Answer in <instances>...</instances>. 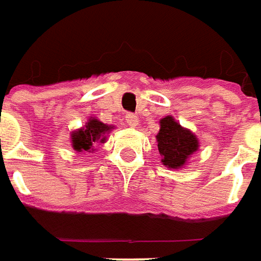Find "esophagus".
Instances as JSON below:
<instances>
[{
  "instance_id": "esophagus-1",
  "label": "esophagus",
  "mask_w": 261,
  "mask_h": 261,
  "mask_svg": "<svg viewBox=\"0 0 261 261\" xmlns=\"http://www.w3.org/2000/svg\"><path fill=\"white\" fill-rule=\"evenodd\" d=\"M125 120H126V123L130 127H138L139 126V118L134 115V113H126V116H125Z\"/></svg>"
}]
</instances>
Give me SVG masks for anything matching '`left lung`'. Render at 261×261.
Masks as SVG:
<instances>
[{"instance_id": "left-lung-1", "label": "left lung", "mask_w": 261, "mask_h": 261, "mask_svg": "<svg viewBox=\"0 0 261 261\" xmlns=\"http://www.w3.org/2000/svg\"><path fill=\"white\" fill-rule=\"evenodd\" d=\"M159 125L161 129L156 135V141L162 164L172 169L182 168L187 159L200 146L197 136L190 129L181 126L172 116L162 118Z\"/></svg>"}]
</instances>
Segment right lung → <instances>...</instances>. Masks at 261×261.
<instances>
[{
  "mask_svg": "<svg viewBox=\"0 0 261 261\" xmlns=\"http://www.w3.org/2000/svg\"><path fill=\"white\" fill-rule=\"evenodd\" d=\"M112 129H113V126H109L100 120H97L96 118H90L87 120L85 127L74 130L71 134L73 149L77 152L94 151L93 145H96L97 142H105V139H106L105 135Z\"/></svg>",
  "mask_w": 261,
  "mask_h": 261,
  "instance_id": "obj_1",
  "label": "right lung"
}]
</instances>
